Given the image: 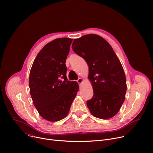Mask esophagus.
I'll use <instances>...</instances> for the list:
<instances>
[{
	"label": "esophagus",
	"mask_w": 153,
	"mask_h": 153,
	"mask_svg": "<svg viewBox=\"0 0 153 153\" xmlns=\"http://www.w3.org/2000/svg\"><path fill=\"white\" fill-rule=\"evenodd\" d=\"M78 83V84L79 85H81L82 83H83V81H84V79H83V78H78V79H77V81H76Z\"/></svg>",
	"instance_id": "34e87169"
}]
</instances>
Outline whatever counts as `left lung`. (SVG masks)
I'll list each match as a JSON object with an SVG mask.
<instances>
[{
	"label": "left lung",
	"instance_id": "1",
	"mask_svg": "<svg viewBox=\"0 0 153 153\" xmlns=\"http://www.w3.org/2000/svg\"><path fill=\"white\" fill-rule=\"evenodd\" d=\"M72 50L86 61L94 95L86 102L91 113L107 120L119 112L126 98V78L118 57L108 42L96 34L74 39Z\"/></svg>",
	"mask_w": 153,
	"mask_h": 153
}]
</instances>
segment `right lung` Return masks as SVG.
I'll list each match as a JSON object with an SVG mask.
<instances>
[{
    "label": "right lung",
    "instance_id": "add662e5",
    "mask_svg": "<svg viewBox=\"0 0 153 153\" xmlns=\"http://www.w3.org/2000/svg\"><path fill=\"white\" fill-rule=\"evenodd\" d=\"M72 39H56L44 46L29 74L30 94L35 107L45 120L55 122L67 116L79 90L68 81L65 61Z\"/></svg>",
    "mask_w": 153,
    "mask_h": 153
}]
</instances>
